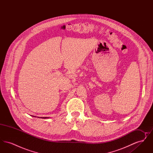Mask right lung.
<instances>
[{"label": "right lung", "instance_id": "obj_1", "mask_svg": "<svg viewBox=\"0 0 153 153\" xmlns=\"http://www.w3.org/2000/svg\"><path fill=\"white\" fill-rule=\"evenodd\" d=\"M34 117V116H33ZM41 118H44V119H45V118H48V117H41Z\"/></svg>", "mask_w": 153, "mask_h": 153}]
</instances>
